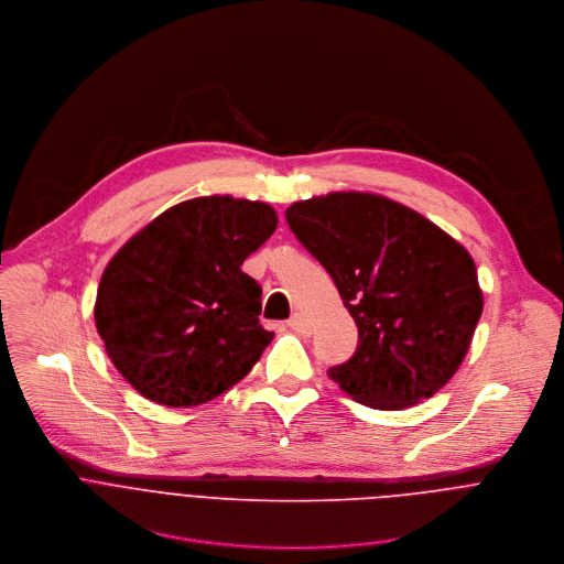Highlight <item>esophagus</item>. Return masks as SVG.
Returning a JSON list of instances; mask_svg holds the SVG:
<instances>
[{
    "mask_svg": "<svg viewBox=\"0 0 564 564\" xmlns=\"http://www.w3.org/2000/svg\"><path fill=\"white\" fill-rule=\"evenodd\" d=\"M286 324H289V328L295 330V333H302V335H308V333H311V326H308L306 317L300 315V313H295Z\"/></svg>",
    "mask_w": 564,
    "mask_h": 564,
    "instance_id": "esophagus-1",
    "label": "esophagus"
}]
</instances>
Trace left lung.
Here are the masks:
<instances>
[{"label": "left lung", "instance_id": "1", "mask_svg": "<svg viewBox=\"0 0 564 564\" xmlns=\"http://www.w3.org/2000/svg\"><path fill=\"white\" fill-rule=\"evenodd\" d=\"M286 223L359 328L355 355L328 377L375 410H403L438 392L482 313L467 249L414 209L366 192L293 203Z\"/></svg>", "mask_w": 564, "mask_h": 564}]
</instances>
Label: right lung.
Wrapping results in <instances>:
<instances>
[{
    "mask_svg": "<svg viewBox=\"0 0 564 564\" xmlns=\"http://www.w3.org/2000/svg\"><path fill=\"white\" fill-rule=\"evenodd\" d=\"M275 227L267 203L203 196L170 207L117 251L95 324L137 392L192 408L249 375L273 333L258 322L262 289L240 267Z\"/></svg>",
    "mask_w": 564,
    "mask_h": 564,
    "instance_id": "obj_1",
    "label": "right lung"
}]
</instances>
